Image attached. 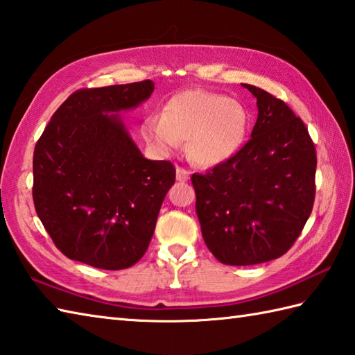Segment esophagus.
Returning a JSON list of instances; mask_svg holds the SVG:
<instances>
[{
	"label": "esophagus",
	"instance_id": "esophagus-1",
	"mask_svg": "<svg viewBox=\"0 0 355 355\" xmlns=\"http://www.w3.org/2000/svg\"><path fill=\"white\" fill-rule=\"evenodd\" d=\"M189 177H191V172L187 171V169H184V168H177V182H182V183H184V182H187V180H189Z\"/></svg>",
	"mask_w": 355,
	"mask_h": 355
}]
</instances>
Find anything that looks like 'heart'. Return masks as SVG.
Returning a JSON list of instances; mask_svg holds the SVG:
<instances>
[{
	"instance_id": "b5f03b06",
	"label": "heart",
	"mask_w": 355,
	"mask_h": 355,
	"mask_svg": "<svg viewBox=\"0 0 355 355\" xmlns=\"http://www.w3.org/2000/svg\"><path fill=\"white\" fill-rule=\"evenodd\" d=\"M249 116L243 104L203 89L173 95L162 115L150 114L141 123V134L152 149L172 154L187 140L193 162L215 166L234 157L245 143Z\"/></svg>"
}]
</instances>
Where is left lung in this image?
Instances as JSON below:
<instances>
[{"label": "left lung", "instance_id": "left-lung-1", "mask_svg": "<svg viewBox=\"0 0 355 355\" xmlns=\"http://www.w3.org/2000/svg\"><path fill=\"white\" fill-rule=\"evenodd\" d=\"M243 86L259 107L251 138L234 157L191 178L206 246L231 266L286 254L315 198V146L304 123L266 90Z\"/></svg>", "mask_w": 355, "mask_h": 355}]
</instances>
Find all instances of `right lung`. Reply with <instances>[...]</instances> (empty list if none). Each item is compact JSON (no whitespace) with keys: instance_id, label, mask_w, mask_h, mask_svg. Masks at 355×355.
<instances>
[{"instance_id":"add662e5","label":"right lung","mask_w":355,"mask_h":355,"mask_svg":"<svg viewBox=\"0 0 355 355\" xmlns=\"http://www.w3.org/2000/svg\"><path fill=\"white\" fill-rule=\"evenodd\" d=\"M152 92L150 80L76 90L35 144V211L67 259L120 270L148 249L175 168L144 158L115 114Z\"/></svg>"}]
</instances>
